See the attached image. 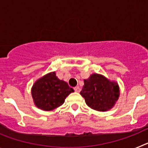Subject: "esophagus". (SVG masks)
Here are the masks:
<instances>
[{
	"label": "esophagus",
	"mask_w": 148,
	"mask_h": 148,
	"mask_svg": "<svg viewBox=\"0 0 148 148\" xmlns=\"http://www.w3.org/2000/svg\"><path fill=\"white\" fill-rule=\"evenodd\" d=\"M74 90H75V92H80V87H78H78H75V88H74Z\"/></svg>",
	"instance_id": "esophagus-1"
}]
</instances>
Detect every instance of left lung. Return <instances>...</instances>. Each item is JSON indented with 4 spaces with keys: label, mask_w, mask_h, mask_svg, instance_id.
<instances>
[{
    "label": "left lung",
    "mask_w": 148,
    "mask_h": 148,
    "mask_svg": "<svg viewBox=\"0 0 148 148\" xmlns=\"http://www.w3.org/2000/svg\"><path fill=\"white\" fill-rule=\"evenodd\" d=\"M84 85L80 94L92 109L104 112L115 105L120 95L116 82H111L104 75L94 73L88 79H84Z\"/></svg>",
    "instance_id": "obj_1"
}]
</instances>
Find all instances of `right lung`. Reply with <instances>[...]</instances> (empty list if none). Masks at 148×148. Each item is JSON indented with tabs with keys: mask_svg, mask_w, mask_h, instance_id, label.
<instances>
[{
	"mask_svg": "<svg viewBox=\"0 0 148 148\" xmlns=\"http://www.w3.org/2000/svg\"><path fill=\"white\" fill-rule=\"evenodd\" d=\"M73 88L66 82L60 80L55 72L44 75L35 82L32 96L35 106L45 111L53 110L64 103Z\"/></svg>",
	"mask_w": 148,
	"mask_h": 148,
	"instance_id": "obj_1",
	"label": "right lung"
}]
</instances>
